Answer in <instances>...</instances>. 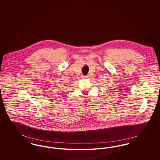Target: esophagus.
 Masks as SVG:
<instances>
[{
	"instance_id": "1",
	"label": "esophagus",
	"mask_w": 160,
	"mask_h": 160,
	"mask_svg": "<svg viewBox=\"0 0 160 160\" xmlns=\"http://www.w3.org/2000/svg\"><path fill=\"white\" fill-rule=\"evenodd\" d=\"M89 75H88V76H84V78H89Z\"/></svg>"
}]
</instances>
